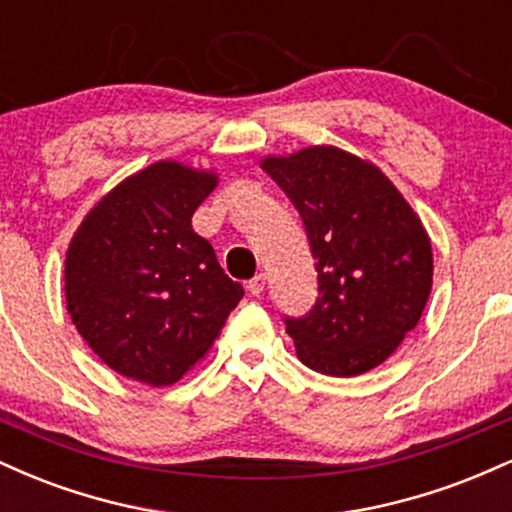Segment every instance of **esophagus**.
<instances>
[{
  "label": "esophagus",
  "instance_id": "esophagus-1",
  "mask_svg": "<svg viewBox=\"0 0 512 512\" xmlns=\"http://www.w3.org/2000/svg\"><path fill=\"white\" fill-rule=\"evenodd\" d=\"M264 286H267V274H257L248 281V291L252 293V296H260V293L264 291Z\"/></svg>",
  "mask_w": 512,
  "mask_h": 512
}]
</instances>
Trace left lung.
Segmentation results:
<instances>
[{"mask_svg":"<svg viewBox=\"0 0 512 512\" xmlns=\"http://www.w3.org/2000/svg\"><path fill=\"white\" fill-rule=\"evenodd\" d=\"M301 214L317 272L315 305L284 317L308 368L337 378L380 366L424 313L433 252L421 219L373 163L334 146L264 158Z\"/></svg>","mask_w":512,"mask_h":512,"instance_id":"left-lung-1","label":"left lung"}]
</instances>
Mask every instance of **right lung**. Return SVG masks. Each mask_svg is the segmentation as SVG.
I'll list each match as a JSON object with an SVG mask.
<instances>
[{
    "label": "right lung",
    "instance_id": "1",
    "mask_svg": "<svg viewBox=\"0 0 512 512\" xmlns=\"http://www.w3.org/2000/svg\"><path fill=\"white\" fill-rule=\"evenodd\" d=\"M214 187V173L158 161L108 192L69 243V315L93 354L125 378L178 383L243 298L209 240L192 231Z\"/></svg>",
    "mask_w": 512,
    "mask_h": 512
}]
</instances>
